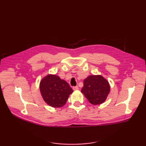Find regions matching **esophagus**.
Listing matches in <instances>:
<instances>
[{"label":"esophagus","mask_w":146,"mask_h":146,"mask_svg":"<svg viewBox=\"0 0 146 146\" xmlns=\"http://www.w3.org/2000/svg\"><path fill=\"white\" fill-rule=\"evenodd\" d=\"M78 89H79V88H78V86H73V90H78Z\"/></svg>","instance_id":"obj_1"}]
</instances>
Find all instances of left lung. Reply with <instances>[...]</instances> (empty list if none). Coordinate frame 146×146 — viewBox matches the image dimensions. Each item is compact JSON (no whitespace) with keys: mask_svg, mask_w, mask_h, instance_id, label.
Here are the masks:
<instances>
[{"mask_svg":"<svg viewBox=\"0 0 146 146\" xmlns=\"http://www.w3.org/2000/svg\"><path fill=\"white\" fill-rule=\"evenodd\" d=\"M109 92V83L100 75L90 76L83 82L82 93L93 105L104 103Z\"/></svg>","mask_w":146,"mask_h":146,"instance_id":"1","label":"left lung"}]
</instances>
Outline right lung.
Listing matches in <instances>:
<instances>
[{
    "mask_svg": "<svg viewBox=\"0 0 146 146\" xmlns=\"http://www.w3.org/2000/svg\"><path fill=\"white\" fill-rule=\"evenodd\" d=\"M40 91L46 103L56 108L63 106L73 92L66 82L52 75L46 76L41 80Z\"/></svg>",
    "mask_w": 146,
    "mask_h": 146,
    "instance_id": "right-lung-1",
    "label": "right lung"
}]
</instances>
